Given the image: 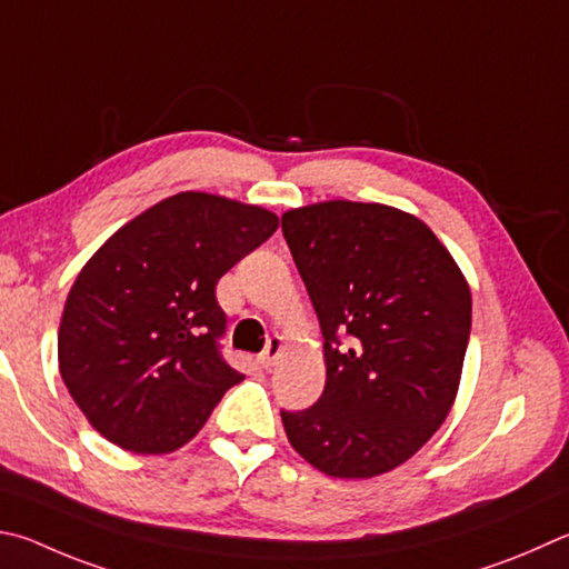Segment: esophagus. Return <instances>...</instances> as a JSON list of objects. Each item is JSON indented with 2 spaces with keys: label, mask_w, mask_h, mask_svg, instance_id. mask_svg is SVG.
Wrapping results in <instances>:
<instances>
[{
  "label": "esophagus",
  "mask_w": 569,
  "mask_h": 569,
  "mask_svg": "<svg viewBox=\"0 0 569 569\" xmlns=\"http://www.w3.org/2000/svg\"><path fill=\"white\" fill-rule=\"evenodd\" d=\"M281 353H283V338L273 336V338L266 343L263 353L258 356V363H261L263 368H271V366L278 363V358H281Z\"/></svg>",
  "instance_id": "obj_1"
}]
</instances>
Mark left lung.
Here are the masks:
<instances>
[{"label": "left lung", "mask_w": 569, "mask_h": 569, "mask_svg": "<svg viewBox=\"0 0 569 569\" xmlns=\"http://www.w3.org/2000/svg\"><path fill=\"white\" fill-rule=\"evenodd\" d=\"M281 229L326 338L323 396L281 410L288 442L330 478L396 470L456 402L470 286L426 223L386 203L301 206Z\"/></svg>", "instance_id": "obj_1"}]
</instances>
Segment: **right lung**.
<instances>
[{
    "label": "right lung",
    "mask_w": 569,
    "mask_h": 569,
    "mask_svg": "<svg viewBox=\"0 0 569 569\" xmlns=\"http://www.w3.org/2000/svg\"><path fill=\"white\" fill-rule=\"evenodd\" d=\"M278 216L181 191L123 223L81 268L59 323L69 396L121 450L186 446L243 376L221 358L219 278L271 239Z\"/></svg>",
    "instance_id": "add662e5"
}]
</instances>
